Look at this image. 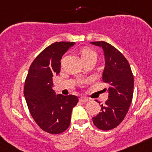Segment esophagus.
Instances as JSON below:
<instances>
[{"label": "esophagus", "mask_w": 152, "mask_h": 152, "mask_svg": "<svg viewBox=\"0 0 152 152\" xmlns=\"http://www.w3.org/2000/svg\"><path fill=\"white\" fill-rule=\"evenodd\" d=\"M88 100H89V99H88L87 98L84 97V96H81V97L79 98V101L81 102H83V103L86 102H87Z\"/></svg>", "instance_id": "1"}]
</instances>
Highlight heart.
Returning a JSON list of instances; mask_svg holds the SVG:
<instances>
[{
  "label": "heart",
  "instance_id": "1",
  "mask_svg": "<svg viewBox=\"0 0 152 152\" xmlns=\"http://www.w3.org/2000/svg\"><path fill=\"white\" fill-rule=\"evenodd\" d=\"M80 54H81V58L82 61L88 59V58L91 57H96V53L91 49L89 48H83L80 51Z\"/></svg>",
  "mask_w": 152,
  "mask_h": 152
}]
</instances>
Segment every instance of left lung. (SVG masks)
Segmentation results:
<instances>
[{
    "label": "left lung",
    "mask_w": 152,
    "mask_h": 152,
    "mask_svg": "<svg viewBox=\"0 0 152 152\" xmlns=\"http://www.w3.org/2000/svg\"><path fill=\"white\" fill-rule=\"evenodd\" d=\"M102 48L104 56L102 80L110 85L108 99L101 105V112L92 118L99 129L108 131L120 124L128 113L132 101L134 80L129 63L115 47L106 42H92Z\"/></svg>",
    "instance_id": "8db88e82"
}]
</instances>
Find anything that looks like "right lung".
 Returning a JSON list of instances; mask_svg holds the SVG:
<instances>
[{
  "instance_id": "add662e5",
  "label": "right lung",
  "mask_w": 152,
  "mask_h": 152,
  "mask_svg": "<svg viewBox=\"0 0 152 152\" xmlns=\"http://www.w3.org/2000/svg\"><path fill=\"white\" fill-rule=\"evenodd\" d=\"M75 42H58L47 47L30 66L24 94L30 114L41 129L51 134L64 132L69 126L72 109L79 99L74 95L56 94L53 78L61 71L63 56Z\"/></svg>"
}]
</instances>
